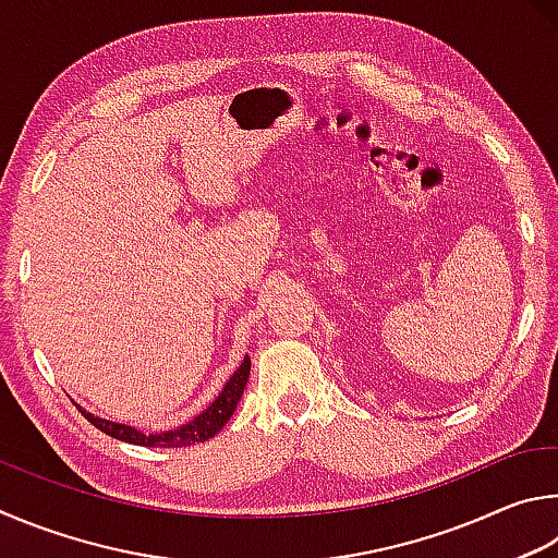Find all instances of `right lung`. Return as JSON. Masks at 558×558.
I'll return each instance as SVG.
<instances>
[{"label": "right lung", "mask_w": 558, "mask_h": 558, "mask_svg": "<svg viewBox=\"0 0 558 558\" xmlns=\"http://www.w3.org/2000/svg\"><path fill=\"white\" fill-rule=\"evenodd\" d=\"M250 357L244 355L240 367L234 369L232 377L225 383L220 389V395L213 399V402L203 409L201 414H195L191 422H185L181 426L171 428V432H154L146 434L142 428L130 426V424H120V422H110V418L95 416L90 412H85L83 407H77L83 412V416L90 422L93 426L100 428L102 434L117 438V441L124 444H134V446H149V448H181V446H193V444H203L213 438L220 428L230 422V416L234 409H238L244 387H247L250 379Z\"/></svg>", "instance_id": "add662e5"}]
</instances>
